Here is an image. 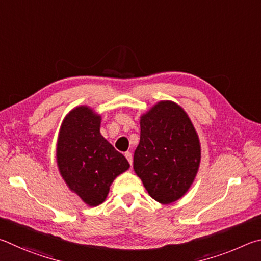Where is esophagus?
<instances>
[{
	"mask_svg": "<svg viewBox=\"0 0 261 261\" xmlns=\"http://www.w3.org/2000/svg\"><path fill=\"white\" fill-rule=\"evenodd\" d=\"M125 157L127 158L128 163H129L130 165H132V164H133V154H132L130 152H126V153H125Z\"/></svg>",
	"mask_w": 261,
	"mask_h": 261,
	"instance_id": "obj_1",
	"label": "esophagus"
}]
</instances>
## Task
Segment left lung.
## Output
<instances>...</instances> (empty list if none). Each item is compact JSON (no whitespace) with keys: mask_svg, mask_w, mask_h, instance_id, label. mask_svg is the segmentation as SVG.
<instances>
[{"mask_svg":"<svg viewBox=\"0 0 261 261\" xmlns=\"http://www.w3.org/2000/svg\"><path fill=\"white\" fill-rule=\"evenodd\" d=\"M134 171L148 194L161 204L180 199L193 185L200 164V143L179 104L161 100L140 119Z\"/></svg>","mask_w":261,"mask_h":261,"instance_id":"obj_1","label":"left lung"}]
</instances>
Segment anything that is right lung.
<instances>
[{
  "mask_svg": "<svg viewBox=\"0 0 261 261\" xmlns=\"http://www.w3.org/2000/svg\"><path fill=\"white\" fill-rule=\"evenodd\" d=\"M102 118L87 105L68 112L59 129L56 158L71 191L89 206L108 197L110 186L129 168L127 159L99 132Z\"/></svg>",
  "mask_w": 261,
  "mask_h": 261,
  "instance_id": "1",
  "label": "right lung"
}]
</instances>
